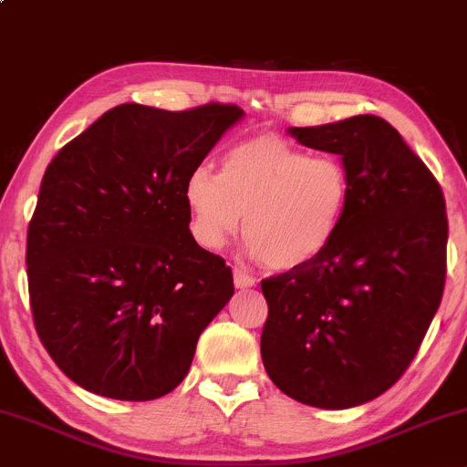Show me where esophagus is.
Listing matches in <instances>:
<instances>
[{"label": "esophagus", "instance_id": "obj_1", "mask_svg": "<svg viewBox=\"0 0 467 467\" xmlns=\"http://www.w3.org/2000/svg\"><path fill=\"white\" fill-rule=\"evenodd\" d=\"M234 287H239V289H248V287H254V276H250V275H245L244 270H234Z\"/></svg>", "mask_w": 467, "mask_h": 467}]
</instances>
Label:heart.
<instances>
[{"label": "heart", "instance_id": "b5f03b06", "mask_svg": "<svg viewBox=\"0 0 467 467\" xmlns=\"http://www.w3.org/2000/svg\"><path fill=\"white\" fill-rule=\"evenodd\" d=\"M349 197V171L337 155L309 153L276 133L230 147L222 173L197 164L184 180L192 237L222 250L244 222L245 250L272 270L318 259L336 239Z\"/></svg>", "mask_w": 467, "mask_h": 467}]
</instances>
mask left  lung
<instances>
[{
    "label": "left lung",
    "mask_w": 467,
    "mask_h": 467,
    "mask_svg": "<svg viewBox=\"0 0 467 467\" xmlns=\"http://www.w3.org/2000/svg\"><path fill=\"white\" fill-rule=\"evenodd\" d=\"M289 133L340 155L351 197L318 259L261 281V358L292 400L351 409L398 382L435 318L446 283V200L384 118L364 114Z\"/></svg>",
    "instance_id": "1"
}]
</instances>
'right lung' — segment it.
Listing matches in <instances>:
<instances>
[{
  "label": "right lung",
  "mask_w": 467,
  "mask_h": 467,
  "mask_svg": "<svg viewBox=\"0 0 467 467\" xmlns=\"http://www.w3.org/2000/svg\"><path fill=\"white\" fill-rule=\"evenodd\" d=\"M241 116L222 103H125L47 164L26 245L32 318L57 367L89 393H171L234 294L226 261L192 239L184 180Z\"/></svg>",
  "instance_id": "obj_1"
}]
</instances>
